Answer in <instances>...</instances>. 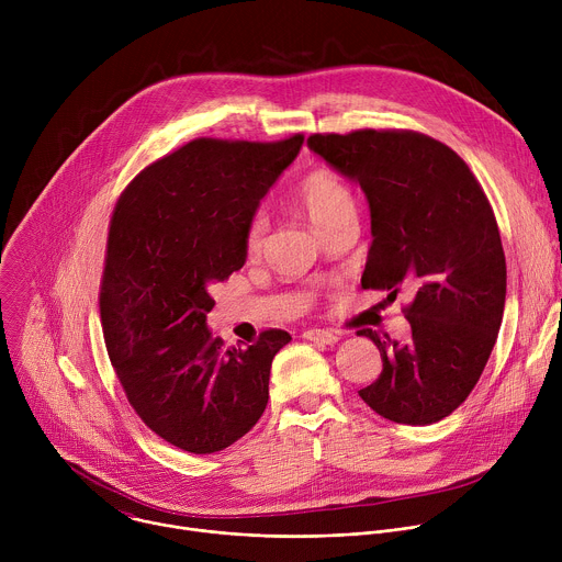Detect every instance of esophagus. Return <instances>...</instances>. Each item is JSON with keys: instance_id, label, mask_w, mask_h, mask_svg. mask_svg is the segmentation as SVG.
<instances>
[{"instance_id": "esophagus-1", "label": "esophagus", "mask_w": 562, "mask_h": 562, "mask_svg": "<svg viewBox=\"0 0 562 562\" xmlns=\"http://www.w3.org/2000/svg\"><path fill=\"white\" fill-rule=\"evenodd\" d=\"M302 336H304L306 340L315 342V345H336V342L340 340L338 334L327 331V329H308V331H304Z\"/></svg>"}]
</instances>
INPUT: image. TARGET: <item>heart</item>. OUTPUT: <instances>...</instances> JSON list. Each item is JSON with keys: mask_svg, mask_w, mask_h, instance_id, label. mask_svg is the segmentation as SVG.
Instances as JSON below:
<instances>
[{"mask_svg": "<svg viewBox=\"0 0 562 562\" xmlns=\"http://www.w3.org/2000/svg\"><path fill=\"white\" fill-rule=\"evenodd\" d=\"M295 204L304 215L315 224L319 233L340 222L347 215H356V195L353 191L331 171L317 169L302 178L295 189ZM267 217L262 213L254 215L247 224L245 247L249 254H258L265 243Z\"/></svg>", "mask_w": 562, "mask_h": 562, "instance_id": "b5f03b06", "label": "heart"}]
</instances>
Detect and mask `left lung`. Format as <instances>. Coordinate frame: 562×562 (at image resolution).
I'll use <instances>...</instances> for the list:
<instances>
[{"instance_id":"8db88e82","label":"left lung","mask_w":562,"mask_h":562,"mask_svg":"<svg viewBox=\"0 0 562 562\" xmlns=\"http://www.w3.org/2000/svg\"><path fill=\"white\" fill-rule=\"evenodd\" d=\"M306 144L367 195L362 289L414 293L405 342L360 331L382 373L358 393L391 423L434 425L464 403L503 323L507 265L492 204L456 150L416 131L315 133Z\"/></svg>"}]
</instances>
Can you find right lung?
<instances>
[{
	"instance_id": "add662e5",
	"label": "right lung",
	"mask_w": 562,
	"mask_h": 562,
	"mask_svg": "<svg viewBox=\"0 0 562 562\" xmlns=\"http://www.w3.org/2000/svg\"><path fill=\"white\" fill-rule=\"evenodd\" d=\"M304 137H200L146 167L120 195L100 313L117 380L144 425L189 453L243 438L267 409L282 329L239 349L211 336V286L247 262L245 233Z\"/></svg>"
}]
</instances>
